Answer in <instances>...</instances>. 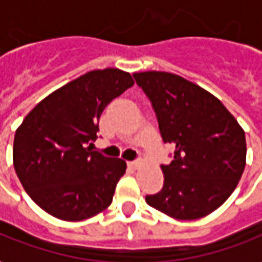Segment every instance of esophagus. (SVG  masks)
Masks as SVG:
<instances>
[{
  "label": "esophagus",
  "instance_id": "esophagus-1",
  "mask_svg": "<svg viewBox=\"0 0 262 262\" xmlns=\"http://www.w3.org/2000/svg\"><path fill=\"white\" fill-rule=\"evenodd\" d=\"M127 164L130 166L132 169H137V167L140 166V162H139V160H135V162H129Z\"/></svg>",
  "mask_w": 262,
  "mask_h": 262
}]
</instances>
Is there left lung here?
Wrapping results in <instances>:
<instances>
[{"label": "left lung", "instance_id": "8db88e82", "mask_svg": "<svg viewBox=\"0 0 262 262\" xmlns=\"http://www.w3.org/2000/svg\"><path fill=\"white\" fill-rule=\"evenodd\" d=\"M156 113L164 143L176 147L162 164L163 188L146 203L177 220L213 213L231 195L246 167V133L215 96L169 72L133 74Z\"/></svg>", "mask_w": 262, "mask_h": 262}]
</instances>
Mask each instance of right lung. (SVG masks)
<instances>
[{"label": "right lung", "instance_id": "add662e5", "mask_svg": "<svg viewBox=\"0 0 262 262\" xmlns=\"http://www.w3.org/2000/svg\"><path fill=\"white\" fill-rule=\"evenodd\" d=\"M116 68L91 71L42 99L14 137L19 182L36 204L59 220L80 221L112 203L126 162L92 151L107 103L133 86Z\"/></svg>", "mask_w": 262, "mask_h": 262}]
</instances>
